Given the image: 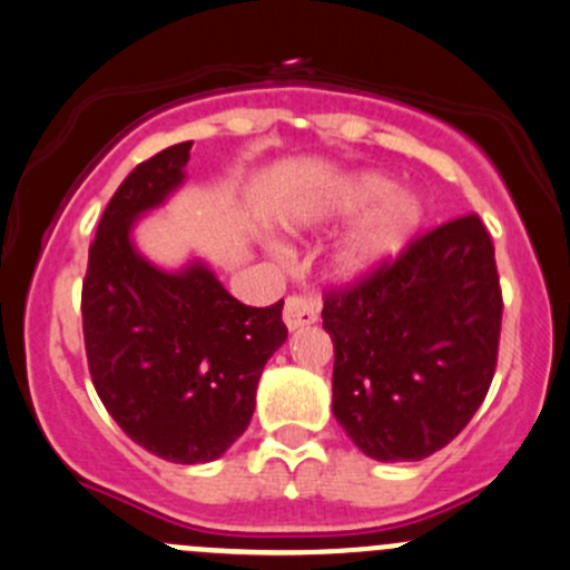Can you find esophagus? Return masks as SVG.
<instances>
[{
	"mask_svg": "<svg viewBox=\"0 0 570 570\" xmlns=\"http://www.w3.org/2000/svg\"><path fill=\"white\" fill-rule=\"evenodd\" d=\"M283 317H285V326L291 328V332H296V328H304V326H312V323L317 321V304L309 302V298H302V296H287Z\"/></svg>",
	"mask_w": 570,
	"mask_h": 570,
	"instance_id": "esophagus-1",
	"label": "esophagus"
}]
</instances>
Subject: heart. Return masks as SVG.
<instances>
[{
	"label": "heart",
	"instance_id": "b5f03b06",
	"mask_svg": "<svg viewBox=\"0 0 570 570\" xmlns=\"http://www.w3.org/2000/svg\"><path fill=\"white\" fill-rule=\"evenodd\" d=\"M396 179L358 170L298 195L283 214L287 234H315L358 217L334 242L328 268L340 283H361L394 266L413 247L426 223V206Z\"/></svg>",
	"mask_w": 570,
	"mask_h": 570
}]
</instances>
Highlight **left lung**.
I'll return each instance as SVG.
<instances>
[{"instance_id":"1","label":"left lung","mask_w":570,"mask_h":570,"mask_svg":"<svg viewBox=\"0 0 570 570\" xmlns=\"http://www.w3.org/2000/svg\"><path fill=\"white\" fill-rule=\"evenodd\" d=\"M500 317L494 247L475 214L434 228L351 291L328 293L336 424L377 462L432 456L487 396Z\"/></svg>"}]
</instances>
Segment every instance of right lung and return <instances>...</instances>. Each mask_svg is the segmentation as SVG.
Listing matches in <instances>:
<instances>
[{
    "label": "right lung",
    "mask_w": 570,
    "mask_h": 570,
    "mask_svg": "<svg viewBox=\"0 0 570 570\" xmlns=\"http://www.w3.org/2000/svg\"><path fill=\"white\" fill-rule=\"evenodd\" d=\"M193 144L140 163L97 225L83 279V342L97 396L121 432L176 464L212 462L247 430L261 372L283 347V302L247 307L206 261L163 268L136 225L187 179Z\"/></svg>",
    "instance_id": "add662e5"
}]
</instances>
